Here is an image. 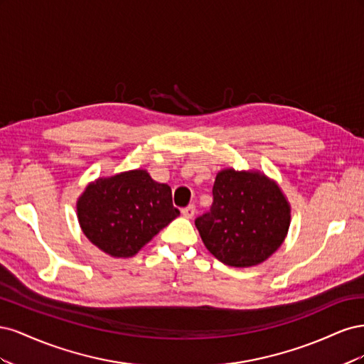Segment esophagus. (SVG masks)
<instances>
[{"instance_id": "obj_1", "label": "esophagus", "mask_w": 364, "mask_h": 364, "mask_svg": "<svg viewBox=\"0 0 364 364\" xmlns=\"http://www.w3.org/2000/svg\"><path fill=\"white\" fill-rule=\"evenodd\" d=\"M194 214H196V206L194 205H188V206L182 209V215L185 218H193Z\"/></svg>"}]
</instances>
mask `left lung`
<instances>
[{
	"mask_svg": "<svg viewBox=\"0 0 364 364\" xmlns=\"http://www.w3.org/2000/svg\"><path fill=\"white\" fill-rule=\"evenodd\" d=\"M211 209L196 218L203 245L223 264L250 267L279 249L290 228V203L279 185L250 170L218 171Z\"/></svg>",
	"mask_w": 364,
	"mask_h": 364,
	"instance_id": "1",
	"label": "left lung"
}]
</instances>
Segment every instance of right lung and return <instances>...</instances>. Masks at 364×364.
Returning <instances> with one entry per match:
<instances>
[{
  "label": "right lung",
  "mask_w": 364,
  "mask_h": 364,
  "mask_svg": "<svg viewBox=\"0 0 364 364\" xmlns=\"http://www.w3.org/2000/svg\"><path fill=\"white\" fill-rule=\"evenodd\" d=\"M181 213L171 188L146 170L98 178L77 200V217L86 238L115 258L134 257Z\"/></svg>",
  "instance_id": "add662e5"
}]
</instances>
